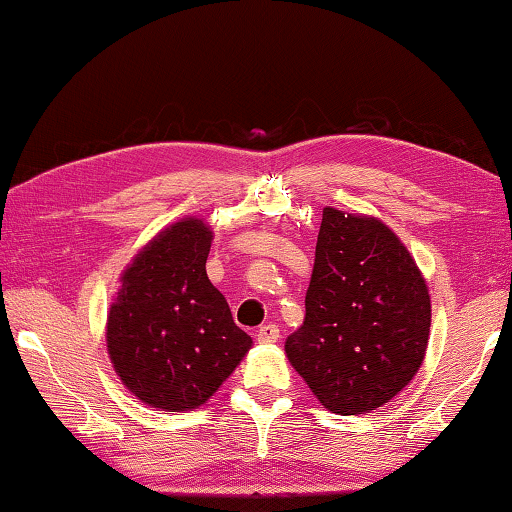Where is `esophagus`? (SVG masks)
Listing matches in <instances>:
<instances>
[{
    "label": "esophagus",
    "instance_id": "34e87169",
    "mask_svg": "<svg viewBox=\"0 0 512 512\" xmlns=\"http://www.w3.org/2000/svg\"><path fill=\"white\" fill-rule=\"evenodd\" d=\"M256 339H258V343H265V345H269V343H276L278 339H281V330H278V325H263L260 327V330L256 332Z\"/></svg>",
    "mask_w": 512,
    "mask_h": 512
}]
</instances>
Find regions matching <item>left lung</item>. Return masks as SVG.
<instances>
[{
	"mask_svg": "<svg viewBox=\"0 0 512 512\" xmlns=\"http://www.w3.org/2000/svg\"><path fill=\"white\" fill-rule=\"evenodd\" d=\"M430 294L397 234L370 216L323 209L305 321L285 354L336 414L381 408L419 372Z\"/></svg>",
	"mask_w": 512,
	"mask_h": 512,
	"instance_id": "8db88e82",
	"label": "left lung"
}]
</instances>
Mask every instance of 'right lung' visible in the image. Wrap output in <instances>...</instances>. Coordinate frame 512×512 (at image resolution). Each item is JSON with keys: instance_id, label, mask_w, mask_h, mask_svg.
Masks as SVG:
<instances>
[{"instance_id": "add662e5", "label": "right lung", "mask_w": 512, "mask_h": 512, "mask_svg": "<svg viewBox=\"0 0 512 512\" xmlns=\"http://www.w3.org/2000/svg\"><path fill=\"white\" fill-rule=\"evenodd\" d=\"M211 231L182 218L124 269L106 321V350L129 392L151 408H198L252 347L207 278Z\"/></svg>"}]
</instances>
